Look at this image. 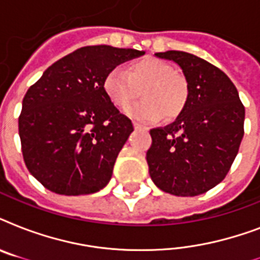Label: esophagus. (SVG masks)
<instances>
[{"instance_id": "esophagus-1", "label": "esophagus", "mask_w": 260, "mask_h": 260, "mask_svg": "<svg viewBox=\"0 0 260 260\" xmlns=\"http://www.w3.org/2000/svg\"><path fill=\"white\" fill-rule=\"evenodd\" d=\"M134 128H135V129H142V131H148V128H146V126H143V125H140V124H139V122H136V121H134Z\"/></svg>"}]
</instances>
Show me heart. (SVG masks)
<instances>
[{"label":"heart","instance_id":"heart-1","mask_svg":"<svg viewBox=\"0 0 260 260\" xmlns=\"http://www.w3.org/2000/svg\"><path fill=\"white\" fill-rule=\"evenodd\" d=\"M102 89L106 97L118 109H125L138 97L143 101L128 110V114L139 121L154 122L162 117H177L185 108L189 87L185 77L169 63L154 58L131 62L125 71L114 67L105 75Z\"/></svg>","mask_w":260,"mask_h":260}]
</instances>
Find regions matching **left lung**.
Here are the masks:
<instances>
[{"label":"left lung","instance_id":"obj_1","mask_svg":"<svg viewBox=\"0 0 260 260\" xmlns=\"http://www.w3.org/2000/svg\"><path fill=\"white\" fill-rule=\"evenodd\" d=\"M185 75L189 97L175 121L150 131L151 179L166 193L193 197L225 178L244 135V106L235 85L209 62L183 51L156 52Z\"/></svg>","mask_w":260,"mask_h":260}]
</instances>
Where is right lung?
Here are the masks:
<instances>
[{
	"label": "right lung",
	"mask_w": 260,
	"mask_h": 260,
	"mask_svg": "<svg viewBox=\"0 0 260 260\" xmlns=\"http://www.w3.org/2000/svg\"><path fill=\"white\" fill-rule=\"evenodd\" d=\"M144 51L87 46L59 59L28 89L18 117L25 166L51 191L95 193L108 185L134 131L102 89L105 75Z\"/></svg>",
	"instance_id": "right-lung-1"
}]
</instances>
